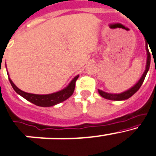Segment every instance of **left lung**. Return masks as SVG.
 Segmentation results:
<instances>
[{"instance_id":"left-lung-1","label":"left lung","mask_w":156,"mask_h":156,"mask_svg":"<svg viewBox=\"0 0 156 156\" xmlns=\"http://www.w3.org/2000/svg\"><path fill=\"white\" fill-rule=\"evenodd\" d=\"M146 50H147V55H148V57H147V64H146V68H145V71H144V74L141 76V79L138 81L137 84L134 85V87H132L131 88H130L129 90L126 91L124 92H122L120 94H110L107 93V92H105L102 90H98L99 91V93L100 94V95L102 97L105 98V99H109V100H116V101H120V100H125V99H127L128 98H130V96H132L136 92H137L138 89L140 88V87L142 85L143 81H144V78H145V76L147 75V72H148V69H149L150 67V62H151V55H150L149 50H148V44L146 43Z\"/></svg>"}]
</instances>
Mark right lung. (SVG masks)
I'll return each instance as SVG.
<instances>
[{"mask_svg":"<svg viewBox=\"0 0 156 156\" xmlns=\"http://www.w3.org/2000/svg\"><path fill=\"white\" fill-rule=\"evenodd\" d=\"M79 75H77L75 78L71 81V83L68 85L67 88L59 92H55V93L48 94V95H36V94H31L28 92H25L23 91L20 90L15 84L12 82L11 78H9V81L14 90L18 94L22 96L26 100L29 101L33 104L39 106H43V107H47V106H52L54 105L62 102L63 101L66 100L67 99L71 96L75 91V82L78 78Z\"/></svg>","mask_w":156,"mask_h":156,"instance_id":"1","label":"right lung"}]
</instances>
